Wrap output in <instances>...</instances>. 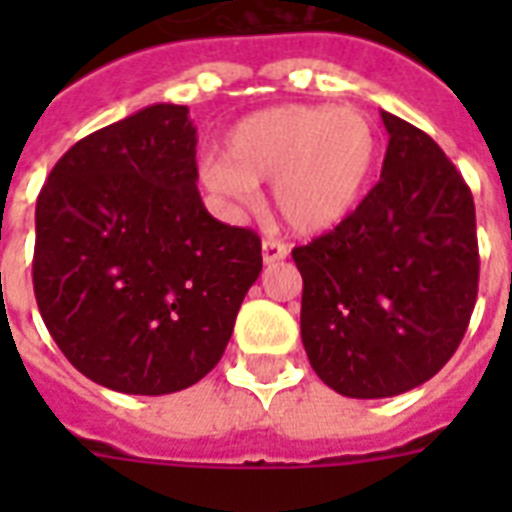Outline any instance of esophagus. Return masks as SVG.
Segmentation results:
<instances>
[{"mask_svg":"<svg viewBox=\"0 0 512 512\" xmlns=\"http://www.w3.org/2000/svg\"><path fill=\"white\" fill-rule=\"evenodd\" d=\"M287 255H289L287 244H281L279 239H265L263 241V263L265 265L281 263V260H284Z\"/></svg>","mask_w":512,"mask_h":512,"instance_id":"esophagus-1","label":"esophagus"}]
</instances>
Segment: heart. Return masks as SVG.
I'll return each instance as SVG.
<instances>
[{"instance_id":"heart-1","label":"heart","mask_w":512,"mask_h":512,"mask_svg":"<svg viewBox=\"0 0 512 512\" xmlns=\"http://www.w3.org/2000/svg\"><path fill=\"white\" fill-rule=\"evenodd\" d=\"M377 162L372 122L356 108L273 106L244 116L201 180L233 207L273 180V207L300 236L332 231L356 209Z\"/></svg>"}]
</instances>
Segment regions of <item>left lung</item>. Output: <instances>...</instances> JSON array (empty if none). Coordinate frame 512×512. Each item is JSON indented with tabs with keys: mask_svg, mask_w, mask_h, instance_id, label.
<instances>
[{
	"mask_svg": "<svg viewBox=\"0 0 512 512\" xmlns=\"http://www.w3.org/2000/svg\"><path fill=\"white\" fill-rule=\"evenodd\" d=\"M380 183L335 231L292 249L313 372L348 398L430 380L465 337L478 295L476 204L438 143L382 111Z\"/></svg>",
	"mask_w": 512,
	"mask_h": 512,
	"instance_id": "obj_1",
	"label": "left lung"
}]
</instances>
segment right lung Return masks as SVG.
Returning a JSON list of instances; mask_svg holds the SVG:
<instances>
[{"label": "right lung", "mask_w": 512, "mask_h": 512, "mask_svg": "<svg viewBox=\"0 0 512 512\" xmlns=\"http://www.w3.org/2000/svg\"><path fill=\"white\" fill-rule=\"evenodd\" d=\"M196 180L188 108L156 103L68 148L36 199V305L103 388H191L263 271L260 236L209 215Z\"/></svg>", "instance_id": "right-lung-1"}]
</instances>
